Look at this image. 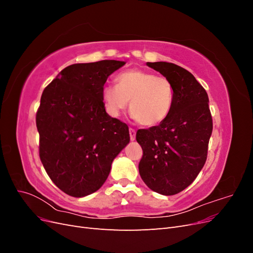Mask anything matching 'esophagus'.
<instances>
[{"label": "esophagus", "instance_id": "1", "mask_svg": "<svg viewBox=\"0 0 253 253\" xmlns=\"http://www.w3.org/2000/svg\"><path fill=\"white\" fill-rule=\"evenodd\" d=\"M128 132H129V139H131L132 141H134V140H135V138H136V131H135L134 128L129 127Z\"/></svg>", "mask_w": 253, "mask_h": 253}]
</instances>
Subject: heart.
<instances>
[{
	"label": "heart",
	"instance_id": "1",
	"mask_svg": "<svg viewBox=\"0 0 253 253\" xmlns=\"http://www.w3.org/2000/svg\"><path fill=\"white\" fill-rule=\"evenodd\" d=\"M105 110L118 117L128 105L132 117L145 126H158L169 116L174 101L172 82L143 70H129L116 77V85L102 89Z\"/></svg>",
	"mask_w": 253,
	"mask_h": 253
}]
</instances>
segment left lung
Listing matches in <instances>:
<instances>
[{
    "label": "left lung",
    "instance_id": "8db88e82",
    "mask_svg": "<svg viewBox=\"0 0 253 253\" xmlns=\"http://www.w3.org/2000/svg\"><path fill=\"white\" fill-rule=\"evenodd\" d=\"M147 65L172 82L174 101L162 124L137 131L143 151L139 174L154 192L174 195L193 182L206 163L213 128L209 98L185 68L169 62Z\"/></svg>",
    "mask_w": 253,
    "mask_h": 253
}]
</instances>
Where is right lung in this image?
I'll list each match as a JSON object with an SVG mask.
<instances>
[{"label":"right lung","instance_id":"1","mask_svg":"<svg viewBox=\"0 0 253 253\" xmlns=\"http://www.w3.org/2000/svg\"><path fill=\"white\" fill-rule=\"evenodd\" d=\"M125 61L72 64L43 90L36 122L45 171L64 193L83 197L101 188L113 160L129 142L128 127L105 112L102 89Z\"/></svg>","mask_w":253,"mask_h":253}]
</instances>
